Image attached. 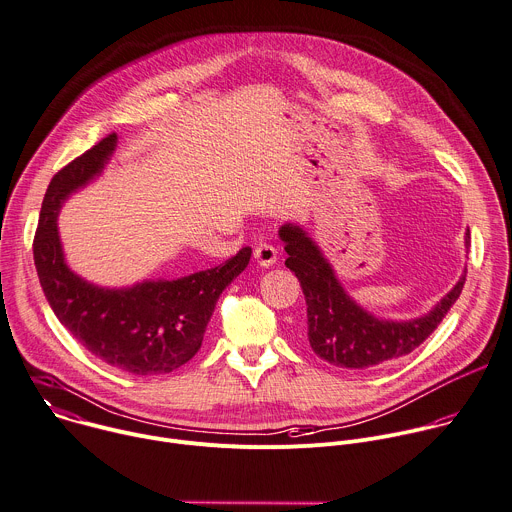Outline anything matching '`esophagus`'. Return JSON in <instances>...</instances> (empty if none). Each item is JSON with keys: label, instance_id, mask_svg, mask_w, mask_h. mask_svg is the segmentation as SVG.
Here are the masks:
<instances>
[{"label": "esophagus", "instance_id": "1", "mask_svg": "<svg viewBox=\"0 0 512 512\" xmlns=\"http://www.w3.org/2000/svg\"><path fill=\"white\" fill-rule=\"evenodd\" d=\"M253 257H255V261L261 267H271L277 261V249L273 245H269V243H259L253 249Z\"/></svg>", "mask_w": 512, "mask_h": 512}]
</instances>
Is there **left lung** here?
I'll use <instances>...</instances> for the list:
<instances>
[{"label": "left lung", "instance_id": "left-lung-1", "mask_svg": "<svg viewBox=\"0 0 512 512\" xmlns=\"http://www.w3.org/2000/svg\"><path fill=\"white\" fill-rule=\"evenodd\" d=\"M285 265L301 283L307 303V339L311 350L327 364L348 370H368L408 356L438 327L460 297L466 271L442 301L426 315L410 321H384L364 311L339 285L317 245L295 225H283ZM470 247V231H466Z\"/></svg>", "mask_w": 512, "mask_h": 512}]
</instances>
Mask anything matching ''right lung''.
I'll list each match as a JSON object with an SVG mask.
<instances>
[{"label": "right lung", "mask_w": 512, "mask_h": 512, "mask_svg": "<svg viewBox=\"0 0 512 512\" xmlns=\"http://www.w3.org/2000/svg\"><path fill=\"white\" fill-rule=\"evenodd\" d=\"M114 148L112 132L52 177L34 235V263L56 317L92 356L134 376L168 374L201 350L217 299L247 267L251 247L183 279L128 289H102L74 275L64 263L56 217L72 191L100 175Z\"/></svg>", "instance_id": "obj_1"}]
</instances>
